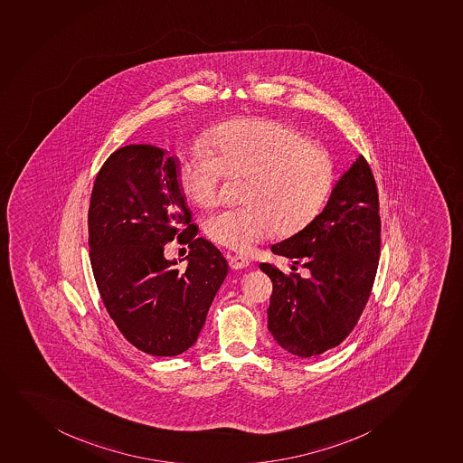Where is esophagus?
Returning <instances> with one entry per match:
<instances>
[{"label": "esophagus", "instance_id": "esophagus-1", "mask_svg": "<svg viewBox=\"0 0 463 463\" xmlns=\"http://www.w3.org/2000/svg\"><path fill=\"white\" fill-rule=\"evenodd\" d=\"M229 263L230 267L234 268V269H241V268L249 267L250 260L249 258L241 256V254H233V256H230Z\"/></svg>", "mask_w": 463, "mask_h": 463}]
</instances>
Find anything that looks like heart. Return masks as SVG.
Returning <instances> with one entry per match:
<instances>
[{
    "instance_id": "b5f03b06",
    "label": "heart",
    "mask_w": 463,
    "mask_h": 463,
    "mask_svg": "<svg viewBox=\"0 0 463 463\" xmlns=\"http://www.w3.org/2000/svg\"><path fill=\"white\" fill-rule=\"evenodd\" d=\"M224 178H247L245 207L210 214L203 229L210 241L243 251L273 230L288 238L307 229L322 212L335 171L327 151L296 129L247 118L205 134L176 174L183 196L203 209L218 203Z\"/></svg>"
}]
</instances>
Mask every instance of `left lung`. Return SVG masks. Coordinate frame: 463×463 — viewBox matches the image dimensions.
I'll return each mask as SVG.
<instances>
[{
	"label": "left lung",
	"mask_w": 463,
	"mask_h": 463,
	"mask_svg": "<svg viewBox=\"0 0 463 463\" xmlns=\"http://www.w3.org/2000/svg\"><path fill=\"white\" fill-rule=\"evenodd\" d=\"M271 250L309 269L302 278L260 263L273 282L268 329L274 340L302 358L341 345L364 311L380 262V200L364 156L341 176L322 213Z\"/></svg>",
	"instance_id": "1"
}]
</instances>
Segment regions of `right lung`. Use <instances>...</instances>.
<instances>
[{
  "label": "right lung",
  "mask_w": 463,
  "mask_h": 463,
  "mask_svg": "<svg viewBox=\"0 0 463 463\" xmlns=\"http://www.w3.org/2000/svg\"><path fill=\"white\" fill-rule=\"evenodd\" d=\"M178 160L151 145L112 152L94 180L88 247L103 305L138 351L175 356L198 340L210 305L229 273L198 227L176 181ZM190 245L184 270L164 259V245Z\"/></svg>",
  "instance_id": "right-lung-1"
}]
</instances>
